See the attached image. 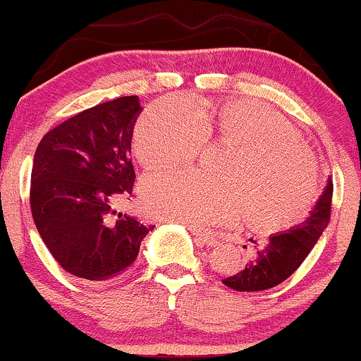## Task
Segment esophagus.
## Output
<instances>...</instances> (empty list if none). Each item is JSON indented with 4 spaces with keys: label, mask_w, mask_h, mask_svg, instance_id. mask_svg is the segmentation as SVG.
Masks as SVG:
<instances>
[{
    "label": "esophagus",
    "mask_w": 361,
    "mask_h": 361,
    "mask_svg": "<svg viewBox=\"0 0 361 361\" xmlns=\"http://www.w3.org/2000/svg\"><path fill=\"white\" fill-rule=\"evenodd\" d=\"M191 231H192V234L195 235V239L202 242L204 245H207V247H216L218 243H219V240L216 239V237H213L212 234H207V232H202V231H199V229H195V228H191Z\"/></svg>",
    "instance_id": "obj_1"
}]
</instances>
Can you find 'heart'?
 Masks as SVG:
<instances>
[{
  "instance_id": "heart-1",
  "label": "heart",
  "mask_w": 361,
  "mask_h": 361,
  "mask_svg": "<svg viewBox=\"0 0 361 361\" xmlns=\"http://www.w3.org/2000/svg\"><path fill=\"white\" fill-rule=\"evenodd\" d=\"M162 99L140 116L133 154L145 167L172 166L199 156L207 137L235 146L224 176L167 170L146 176L142 195L152 216L192 228L219 224L245 212L250 224L280 231L302 219L319 194V166L288 121L253 100L202 106Z\"/></svg>"
}]
</instances>
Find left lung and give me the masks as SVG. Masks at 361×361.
I'll return each mask as SVG.
<instances>
[{"mask_svg": "<svg viewBox=\"0 0 361 361\" xmlns=\"http://www.w3.org/2000/svg\"><path fill=\"white\" fill-rule=\"evenodd\" d=\"M333 183L323 191L310 216L298 228L269 237V243L256 252L243 271L223 279V283L235 291H264L285 282L307 258L331 218Z\"/></svg>", "mask_w": 361, "mask_h": 361, "instance_id": "8db88e82", "label": "left lung"}]
</instances>
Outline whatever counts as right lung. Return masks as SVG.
Instances as JSON below:
<instances>
[{"instance_id":"1","label":"right lung","mask_w":361,"mask_h":361,"mask_svg":"<svg viewBox=\"0 0 361 361\" xmlns=\"http://www.w3.org/2000/svg\"><path fill=\"white\" fill-rule=\"evenodd\" d=\"M137 95L100 103L49 130L33 159L30 205L42 242L71 276L102 282L135 262L154 226L114 210L132 194Z\"/></svg>"}]
</instances>
